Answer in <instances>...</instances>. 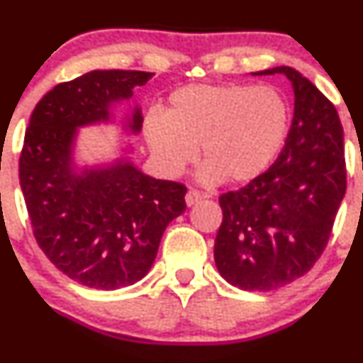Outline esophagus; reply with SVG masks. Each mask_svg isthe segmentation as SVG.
I'll list each match as a JSON object with an SVG mask.
<instances>
[{"label": "esophagus", "instance_id": "34e87169", "mask_svg": "<svg viewBox=\"0 0 363 363\" xmlns=\"http://www.w3.org/2000/svg\"><path fill=\"white\" fill-rule=\"evenodd\" d=\"M202 199H205L203 193L196 191V189H189V191L186 193V205H188V207H191V205L199 203Z\"/></svg>", "mask_w": 363, "mask_h": 363}]
</instances>
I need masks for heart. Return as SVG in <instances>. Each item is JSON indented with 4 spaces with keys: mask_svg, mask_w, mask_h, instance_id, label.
Returning a JSON list of instances; mask_svg holds the SVG:
<instances>
[{
    "mask_svg": "<svg viewBox=\"0 0 363 363\" xmlns=\"http://www.w3.org/2000/svg\"><path fill=\"white\" fill-rule=\"evenodd\" d=\"M290 126V107L274 87L188 84L168 98L167 113L151 111L144 135L167 175H179L199 156L203 184L250 182L270 167Z\"/></svg>",
    "mask_w": 363,
    "mask_h": 363,
    "instance_id": "obj_1",
    "label": "heart"
}]
</instances>
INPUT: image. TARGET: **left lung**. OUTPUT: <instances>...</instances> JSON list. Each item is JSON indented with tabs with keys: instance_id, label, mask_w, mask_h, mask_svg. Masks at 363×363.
<instances>
[{
	"instance_id": "1",
	"label": "left lung",
	"mask_w": 363,
	"mask_h": 363,
	"mask_svg": "<svg viewBox=\"0 0 363 363\" xmlns=\"http://www.w3.org/2000/svg\"><path fill=\"white\" fill-rule=\"evenodd\" d=\"M295 108L276 163L239 191L219 196L223 223L214 242L219 274L233 286L269 291L309 272L323 252L346 193L344 133L334 105L290 67Z\"/></svg>"
}]
</instances>
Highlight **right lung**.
<instances>
[{"label":"right lung","instance_id":"1","mask_svg":"<svg viewBox=\"0 0 363 363\" xmlns=\"http://www.w3.org/2000/svg\"><path fill=\"white\" fill-rule=\"evenodd\" d=\"M155 73L93 69L57 84L36 104L26 130L19 179L33 233L47 258L69 279L96 290L140 281L155 263L164 228L186 211V188L144 174L135 147L84 163L82 128L113 124L126 137L142 130L133 89ZM127 105L117 116L115 108Z\"/></svg>","mask_w":363,"mask_h":363}]
</instances>
